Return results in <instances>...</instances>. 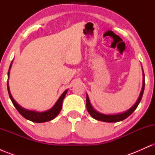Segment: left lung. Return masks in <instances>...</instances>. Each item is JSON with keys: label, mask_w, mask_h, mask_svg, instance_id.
Masks as SVG:
<instances>
[{"label": "left lung", "mask_w": 155, "mask_h": 155, "mask_svg": "<svg viewBox=\"0 0 155 155\" xmlns=\"http://www.w3.org/2000/svg\"><path fill=\"white\" fill-rule=\"evenodd\" d=\"M143 87H142L141 92H140V94L139 95V97H138V101H136V104H134V106L133 107H131L129 110H127V111L124 112L122 114H112V115H106V114H103L99 113V112L96 111L92 106L90 104V100H89V97L88 95L87 94V104H86V106H87V110L89 112L91 116L93 117L94 119L95 120H99V121H102V122H120V121H122L124 120V119L127 118L131 114L133 113L135 110L136 109V108L138 107V104L140 102L142 98V96H143V91H144V87H145V81H144V74H143Z\"/></svg>", "instance_id": "8db88e82"}]
</instances>
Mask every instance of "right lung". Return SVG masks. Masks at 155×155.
<instances>
[{
  "label": "right lung",
  "instance_id": "right-lung-1",
  "mask_svg": "<svg viewBox=\"0 0 155 155\" xmlns=\"http://www.w3.org/2000/svg\"><path fill=\"white\" fill-rule=\"evenodd\" d=\"M11 66H12V65H11L9 67V70H8V76H9V71H10ZM7 88H8V95H9L11 101H12V104H13L14 106H15V107L17 108V110L18 111L19 113L23 117H25V118L27 119V120L32 121V122H38V123H41V122H48V121H50L51 120H53V119H54L55 117L59 114L60 111H61L63 101L68 92V90H66L63 94H62V95L60 96V98L58 99V101H57L56 104H54V106H53L51 109L44 112H37L34 111H30V110L25 109V108L21 107L20 106H19V105L15 102V101L14 100L12 95H11L9 88H8V82H7Z\"/></svg>",
  "mask_w": 155,
  "mask_h": 155
}]
</instances>
